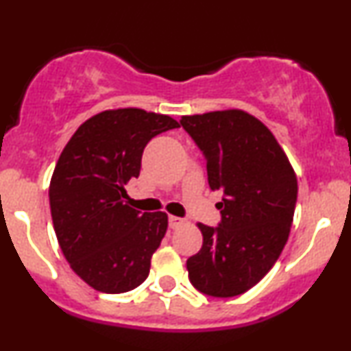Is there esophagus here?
I'll list each match as a JSON object with an SVG mask.
<instances>
[{
  "label": "esophagus",
  "mask_w": 351,
  "mask_h": 351,
  "mask_svg": "<svg viewBox=\"0 0 351 351\" xmlns=\"http://www.w3.org/2000/svg\"><path fill=\"white\" fill-rule=\"evenodd\" d=\"M168 223H170V228H171V229H178V228L183 226V224L186 223V221H184L183 217L170 216V217H168Z\"/></svg>",
  "instance_id": "1"
}]
</instances>
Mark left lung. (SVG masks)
<instances>
[{
    "label": "left lung",
    "instance_id": "1",
    "mask_svg": "<svg viewBox=\"0 0 351 351\" xmlns=\"http://www.w3.org/2000/svg\"><path fill=\"white\" fill-rule=\"evenodd\" d=\"M181 125L206 156L209 188L223 193L219 226L196 224L203 247L186 261L189 280L206 295H239L271 271L287 243L297 175L272 132L247 112L183 115Z\"/></svg>",
    "mask_w": 351,
    "mask_h": 351
}]
</instances>
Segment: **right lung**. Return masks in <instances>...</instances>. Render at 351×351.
Returning <instances> with one entry per match:
<instances>
[{
    "label": "right lung",
    "mask_w": 351,
    "mask_h": 351,
    "mask_svg": "<svg viewBox=\"0 0 351 351\" xmlns=\"http://www.w3.org/2000/svg\"><path fill=\"white\" fill-rule=\"evenodd\" d=\"M178 127L170 115L108 108L80 125L60 153L49 184L52 224L71 269L95 291L128 292L148 277L168 215L128 206L125 184L140 175L153 136Z\"/></svg>",
    "instance_id": "add662e5"
}]
</instances>
